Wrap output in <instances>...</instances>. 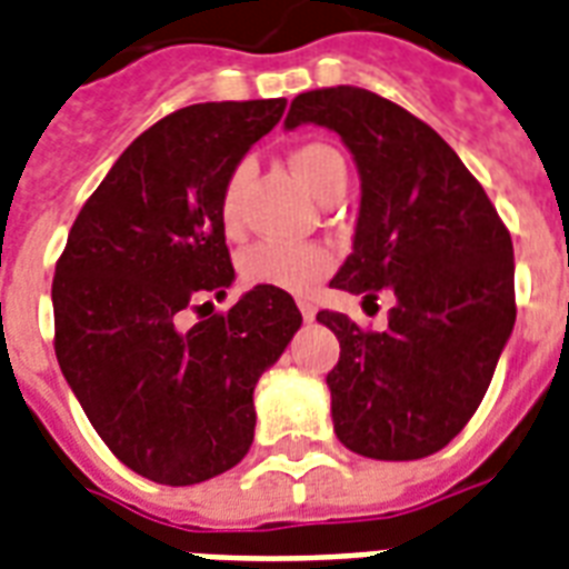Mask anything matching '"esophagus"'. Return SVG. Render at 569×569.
Segmentation results:
<instances>
[{
    "label": "esophagus",
    "mask_w": 569,
    "mask_h": 569,
    "mask_svg": "<svg viewBox=\"0 0 569 569\" xmlns=\"http://www.w3.org/2000/svg\"><path fill=\"white\" fill-rule=\"evenodd\" d=\"M297 306H299V311H302V320H306V323H311V320H315V315H317V308L311 306L308 299H299Z\"/></svg>",
    "instance_id": "34e87169"
}]
</instances>
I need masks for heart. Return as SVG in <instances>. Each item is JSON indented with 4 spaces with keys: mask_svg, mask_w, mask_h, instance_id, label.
<instances>
[{
    "mask_svg": "<svg viewBox=\"0 0 569 569\" xmlns=\"http://www.w3.org/2000/svg\"><path fill=\"white\" fill-rule=\"evenodd\" d=\"M293 174L302 180L308 192L323 198L332 189L347 187V162L338 148L329 142H302L288 153ZM240 189H243V169H237L222 189L219 213L224 228L231 231L240 216ZM335 252L323 243H281V240H261L249 246L240 258V276L249 284H270L288 293H308L332 272Z\"/></svg>",
    "mask_w": 569,
    "mask_h": 569,
    "instance_id": "1",
    "label": "heart"
}]
</instances>
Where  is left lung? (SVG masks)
<instances>
[{"label":"left lung","instance_id":"1","mask_svg":"<svg viewBox=\"0 0 569 569\" xmlns=\"http://www.w3.org/2000/svg\"><path fill=\"white\" fill-rule=\"evenodd\" d=\"M317 124L353 153L362 201L332 288L395 306L386 332L338 311L341 356L326 386L332 425L371 460H421L451 442L490 389L517 320L513 243L483 187L433 127L365 88L293 97L284 130Z\"/></svg>","mask_w":569,"mask_h":569}]
</instances>
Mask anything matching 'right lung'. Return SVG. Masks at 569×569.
Listing matches in <instances>:
<instances>
[{"label": "right lung", "instance_id": "obj_1", "mask_svg": "<svg viewBox=\"0 0 569 569\" xmlns=\"http://www.w3.org/2000/svg\"><path fill=\"white\" fill-rule=\"evenodd\" d=\"M284 106L222 100L157 121L79 210L56 263L61 373L109 451L148 481L189 487L243 460L254 386L302 326L288 290L258 284L180 329L187 308L234 281L222 189Z\"/></svg>", "mask_w": 569, "mask_h": 569}]
</instances>
